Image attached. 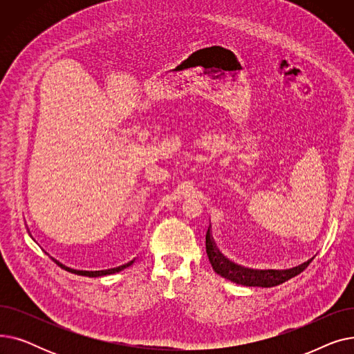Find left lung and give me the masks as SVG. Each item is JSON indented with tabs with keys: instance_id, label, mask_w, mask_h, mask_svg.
Here are the masks:
<instances>
[{
	"instance_id": "left-lung-1",
	"label": "left lung",
	"mask_w": 354,
	"mask_h": 354,
	"mask_svg": "<svg viewBox=\"0 0 354 354\" xmlns=\"http://www.w3.org/2000/svg\"><path fill=\"white\" fill-rule=\"evenodd\" d=\"M205 239H207V243H205L207 254H208L209 263H211L214 271L232 283L247 286V287L268 288V287L280 286V284L288 281L290 278L303 272L315 257L314 255L310 259H307L306 263H301L300 266H295V267L287 268V270H255V268H248L244 266H238V264L232 263L231 259H228L224 254H222L215 245V241L211 234V227L207 231Z\"/></svg>"
}]
</instances>
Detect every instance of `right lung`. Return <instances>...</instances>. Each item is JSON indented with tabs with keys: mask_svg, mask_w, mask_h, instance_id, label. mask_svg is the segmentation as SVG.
Wrapping results in <instances>:
<instances>
[{
	"mask_svg": "<svg viewBox=\"0 0 354 354\" xmlns=\"http://www.w3.org/2000/svg\"><path fill=\"white\" fill-rule=\"evenodd\" d=\"M53 259H54V258H53ZM54 261H55V264H59L62 268H64L66 271H68V272H73V274H77V275H86V277H102V275H109V274H115V272H119V271L124 270L126 267L132 266V264L135 263V258L132 259V261H129V263H126V264H122V266H119V267H115V268H107V270H99V271H83V270H73V268H68V267L63 266L62 263H59L57 259H54Z\"/></svg>",
	"mask_w": 354,
	"mask_h": 354,
	"instance_id": "add662e5",
	"label": "right lung"
}]
</instances>
